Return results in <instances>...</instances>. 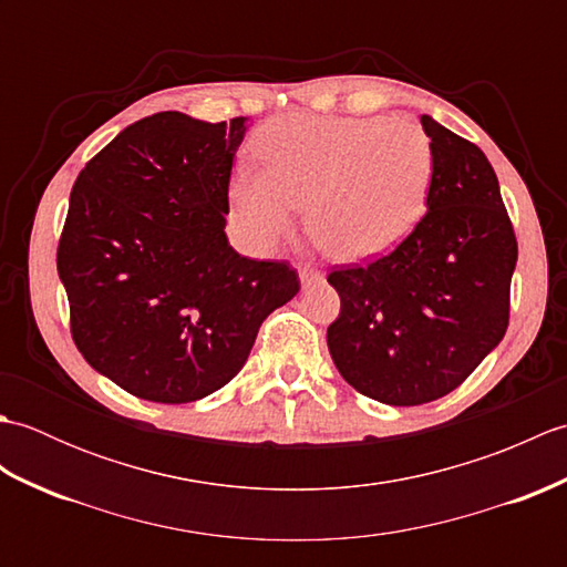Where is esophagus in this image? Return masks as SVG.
Here are the masks:
<instances>
[{
  "label": "esophagus",
  "mask_w": 567,
  "mask_h": 567,
  "mask_svg": "<svg viewBox=\"0 0 567 567\" xmlns=\"http://www.w3.org/2000/svg\"><path fill=\"white\" fill-rule=\"evenodd\" d=\"M299 280H302L305 287L311 285V282H317V280H321V272L317 270V265H311V262H302V265H299Z\"/></svg>",
  "instance_id": "esophagus-1"
}]
</instances>
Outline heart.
<instances>
[{"mask_svg": "<svg viewBox=\"0 0 567 567\" xmlns=\"http://www.w3.org/2000/svg\"><path fill=\"white\" fill-rule=\"evenodd\" d=\"M262 165L238 163L228 185L240 226L258 246L292 228L309 199V231L341 260L390 250L424 212L433 151L406 118L287 114L256 134Z\"/></svg>", "mask_w": 567, "mask_h": 567, "instance_id": "b5f03b06", "label": "heart"}]
</instances>
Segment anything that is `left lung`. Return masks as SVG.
<instances>
[{
  "label": "left lung",
  "mask_w": 567,
  "mask_h": 567,
  "mask_svg": "<svg viewBox=\"0 0 567 567\" xmlns=\"http://www.w3.org/2000/svg\"><path fill=\"white\" fill-rule=\"evenodd\" d=\"M433 151L426 207L400 246L341 265L329 351L343 380L392 406L439 400L467 380L509 327L514 226L475 143L421 116Z\"/></svg>",
  "instance_id": "8db88e82"
}]
</instances>
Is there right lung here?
I'll list each match as a JSON object with an SVG mask.
<instances>
[{"mask_svg":"<svg viewBox=\"0 0 567 567\" xmlns=\"http://www.w3.org/2000/svg\"><path fill=\"white\" fill-rule=\"evenodd\" d=\"M248 118L158 112L82 167L58 240L78 351L128 394L202 400L244 368L260 323L299 292L287 260L228 246V179Z\"/></svg>","mask_w":567,"mask_h":567,"instance_id":"add662e5","label":"right lung"}]
</instances>
